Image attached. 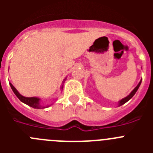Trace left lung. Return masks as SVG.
Instances as JSON below:
<instances>
[{"label":"left lung","instance_id":"obj_1","mask_svg":"<svg viewBox=\"0 0 153 153\" xmlns=\"http://www.w3.org/2000/svg\"><path fill=\"white\" fill-rule=\"evenodd\" d=\"M141 83H142V79L140 81V83H138L137 86H136V87H135V88L133 89V90H132V91L130 93H129V95L127 96V97H126L125 98H123L122 100H120L119 101V102H118V106H122V105H123L124 103H126V102H128V101H129V100H130V99L132 98V97L135 95V93H136V92H137L138 89H139V87H140V85H141Z\"/></svg>","mask_w":153,"mask_h":153}]
</instances>
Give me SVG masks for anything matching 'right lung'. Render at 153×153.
Listing matches in <instances>:
<instances>
[{
    "instance_id": "add662e5",
    "label": "right lung",
    "mask_w": 153,
    "mask_h": 153,
    "mask_svg": "<svg viewBox=\"0 0 153 153\" xmlns=\"http://www.w3.org/2000/svg\"><path fill=\"white\" fill-rule=\"evenodd\" d=\"M66 79H67V77L63 79V83H62V86H60V90H61V91L63 90V83L65 82ZM10 83V87H11L12 90H13V92L14 93V94L17 96V98H18L19 100L21 101V102H24V103H25V104H27V105H28V106H30V107L34 108V109H44V108H47V107H49V106H52L53 104V102H52V103L49 104V105H47V106H44V105H42V104H41V102H40V101H41V100H40V98H39V97H24V96L21 95V93L17 91V89H16L15 87L13 86V85H12V83ZM54 100H53V101H54Z\"/></svg>"
}]
</instances>
